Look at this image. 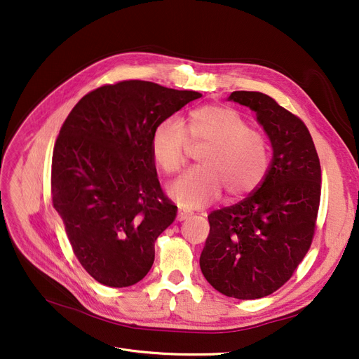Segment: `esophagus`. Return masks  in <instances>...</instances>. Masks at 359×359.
<instances>
[{
    "label": "esophagus",
    "instance_id": "obj_1",
    "mask_svg": "<svg viewBox=\"0 0 359 359\" xmlns=\"http://www.w3.org/2000/svg\"><path fill=\"white\" fill-rule=\"evenodd\" d=\"M191 215H192L191 212H187V211H182V210H179V212H177V221H184V219L189 218Z\"/></svg>",
    "mask_w": 359,
    "mask_h": 359
}]
</instances>
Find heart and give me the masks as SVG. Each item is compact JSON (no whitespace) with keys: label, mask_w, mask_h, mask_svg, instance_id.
<instances>
[{"label":"heart","mask_w":359,"mask_h":359,"mask_svg":"<svg viewBox=\"0 0 359 359\" xmlns=\"http://www.w3.org/2000/svg\"><path fill=\"white\" fill-rule=\"evenodd\" d=\"M189 141L206 142L199 157L202 165L186 172L168 191L186 210L217 201L224 187L231 196L248 194L268 172L265 138L229 106H201L187 115L184 125L175 116L163 119L151 134V153L165 173H176L186 163Z\"/></svg>","instance_id":"b5f03b06"}]
</instances>
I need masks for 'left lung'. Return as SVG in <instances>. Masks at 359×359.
Returning a JSON list of instances; mask_svg holds the SVG:
<instances>
[{"mask_svg":"<svg viewBox=\"0 0 359 359\" xmlns=\"http://www.w3.org/2000/svg\"><path fill=\"white\" fill-rule=\"evenodd\" d=\"M256 113L272 147V161L257 189L208 215L201 253L203 276L221 294L255 299L280 288L310 249L322 192V170L304 122L259 91H233Z\"/></svg>","mask_w":359,"mask_h":359,"instance_id":"1","label":"left lung"}]
</instances>
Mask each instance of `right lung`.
<instances>
[{
    "instance_id": "1",
    "label": "right lung",
    "mask_w": 359,
    "mask_h": 359,
    "mask_svg": "<svg viewBox=\"0 0 359 359\" xmlns=\"http://www.w3.org/2000/svg\"><path fill=\"white\" fill-rule=\"evenodd\" d=\"M199 97L129 80L86 94L65 119L53 148L52 202L75 256L100 284L130 287L153 266L154 243L177 206L160 187L151 134Z\"/></svg>"
}]
</instances>
